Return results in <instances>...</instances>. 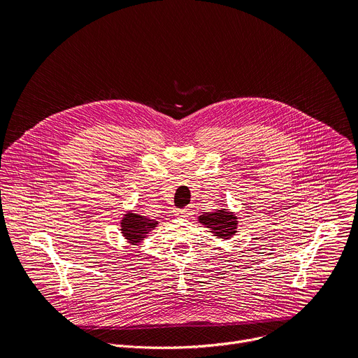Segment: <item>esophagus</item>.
Masks as SVG:
<instances>
[{
    "instance_id": "obj_1",
    "label": "esophagus",
    "mask_w": 358,
    "mask_h": 358,
    "mask_svg": "<svg viewBox=\"0 0 358 358\" xmlns=\"http://www.w3.org/2000/svg\"><path fill=\"white\" fill-rule=\"evenodd\" d=\"M176 215L177 217H182V218H188V217L192 215V208L187 207V208H182V210H177Z\"/></svg>"
}]
</instances>
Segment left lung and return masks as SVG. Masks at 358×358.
I'll return each instance as SVG.
<instances>
[{"label":"left lung","instance_id":"obj_1","mask_svg":"<svg viewBox=\"0 0 358 358\" xmlns=\"http://www.w3.org/2000/svg\"><path fill=\"white\" fill-rule=\"evenodd\" d=\"M199 224L207 227L214 236L220 239H231L238 231V217L225 208L215 210L214 213H203L198 217Z\"/></svg>","mask_w":358,"mask_h":358}]
</instances>
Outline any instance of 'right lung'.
<instances>
[{
	"label": "right lung",
	"mask_w": 358,
	"mask_h": 358,
	"mask_svg": "<svg viewBox=\"0 0 358 358\" xmlns=\"http://www.w3.org/2000/svg\"><path fill=\"white\" fill-rule=\"evenodd\" d=\"M157 225L159 221L150 220L133 211H127L120 221V231L123 238L130 245H138Z\"/></svg>",
	"instance_id": "obj_1"
}]
</instances>
